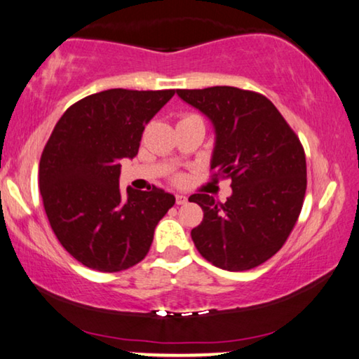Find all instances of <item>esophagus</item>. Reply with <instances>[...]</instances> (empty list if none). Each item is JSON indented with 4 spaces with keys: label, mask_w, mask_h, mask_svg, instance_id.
I'll return each mask as SVG.
<instances>
[{
    "label": "esophagus",
    "mask_w": 359,
    "mask_h": 359,
    "mask_svg": "<svg viewBox=\"0 0 359 359\" xmlns=\"http://www.w3.org/2000/svg\"><path fill=\"white\" fill-rule=\"evenodd\" d=\"M187 200H189V198H187L185 195H182V194L175 195V203H177V205H185Z\"/></svg>",
    "instance_id": "1"
}]
</instances>
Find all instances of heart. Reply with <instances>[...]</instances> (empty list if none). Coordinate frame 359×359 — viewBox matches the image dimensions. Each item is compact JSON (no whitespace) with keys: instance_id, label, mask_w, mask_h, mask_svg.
<instances>
[{"instance_id":"heart-1","label":"heart","mask_w":359,"mask_h":359,"mask_svg":"<svg viewBox=\"0 0 359 359\" xmlns=\"http://www.w3.org/2000/svg\"><path fill=\"white\" fill-rule=\"evenodd\" d=\"M187 117H189V116H187ZM184 119H185V117H184Z\"/></svg>"}]
</instances>
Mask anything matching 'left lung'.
I'll return each instance as SVG.
<instances>
[{
	"label": "left lung",
	"instance_id": "obj_1",
	"mask_svg": "<svg viewBox=\"0 0 359 359\" xmlns=\"http://www.w3.org/2000/svg\"><path fill=\"white\" fill-rule=\"evenodd\" d=\"M211 121L216 133L211 169L232 179V195L189 200L203 221L191 231L203 258L226 271H248L282 248L306 191V158L295 132L266 96L235 87L177 90Z\"/></svg>",
	"mask_w": 359,
	"mask_h": 359
}]
</instances>
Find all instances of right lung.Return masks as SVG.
Returning a JSON list of instances; mask_svg holds the SVG:
<instances>
[{
  "label": "right lung",
  "instance_id": "add662e5",
  "mask_svg": "<svg viewBox=\"0 0 359 359\" xmlns=\"http://www.w3.org/2000/svg\"><path fill=\"white\" fill-rule=\"evenodd\" d=\"M175 90L111 88L72 104L40 159V194L60 243L79 263L119 272L145 258L154 229L174 206L161 189H119L121 164L137 156L142 133Z\"/></svg>",
  "mask_w": 359,
  "mask_h": 359
}]
</instances>
